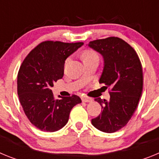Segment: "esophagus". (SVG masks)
<instances>
[{
  "mask_svg": "<svg viewBox=\"0 0 159 159\" xmlns=\"http://www.w3.org/2000/svg\"><path fill=\"white\" fill-rule=\"evenodd\" d=\"M93 99L92 98H89V97H86V96H83L82 97V101L84 102H92Z\"/></svg>",
  "mask_w": 159,
  "mask_h": 159,
  "instance_id": "1",
  "label": "esophagus"
}]
</instances>
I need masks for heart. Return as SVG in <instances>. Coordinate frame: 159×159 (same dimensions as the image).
Masks as SVG:
<instances>
[{
    "label": "heart",
    "mask_w": 159,
    "mask_h": 159,
    "mask_svg": "<svg viewBox=\"0 0 159 159\" xmlns=\"http://www.w3.org/2000/svg\"><path fill=\"white\" fill-rule=\"evenodd\" d=\"M83 60H90V59H93V58H98V56H97L96 53L95 52L92 50H87V51L84 52L83 53Z\"/></svg>",
    "instance_id": "heart-1"
}]
</instances>
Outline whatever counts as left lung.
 <instances>
[{
  "mask_svg": "<svg viewBox=\"0 0 159 159\" xmlns=\"http://www.w3.org/2000/svg\"><path fill=\"white\" fill-rule=\"evenodd\" d=\"M88 47L103 58L99 82L111 88L109 100L95 99L102 111L92 123L101 131L113 133L127 125L138 107L143 87L141 62L134 48L120 38L93 40Z\"/></svg>",
  "mask_w": 159,
  "mask_h": 159,
  "instance_id": "1",
  "label": "left lung"
}]
</instances>
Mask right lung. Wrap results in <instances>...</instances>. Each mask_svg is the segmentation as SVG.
Listing matches in <instances>:
<instances>
[{
	"label": "right lung",
	"mask_w": 159,
	"mask_h": 159,
	"mask_svg": "<svg viewBox=\"0 0 159 159\" xmlns=\"http://www.w3.org/2000/svg\"><path fill=\"white\" fill-rule=\"evenodd\" d=\"M84 44L44 41L24 60L17 75V94L25 115L32 125L43 131L54 132L67 124L79 96L55 99L51 88L64 75L65 60Z\"/></svg>",
	"instance_id": "obj_1"
}]
</instances>
